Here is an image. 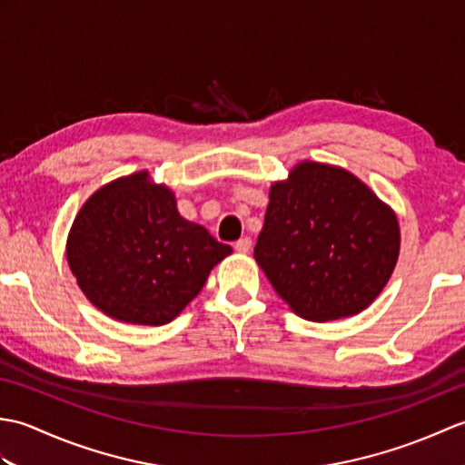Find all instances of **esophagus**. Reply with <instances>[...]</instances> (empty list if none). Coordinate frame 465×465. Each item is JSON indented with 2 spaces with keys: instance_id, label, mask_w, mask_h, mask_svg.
<instances>
[{
  "instance_id": "1",
  "label": "esophagus",
  "mask_w": 465,
  "mask_h": 465,
  "mask_svg": "<svg viewBox=\"0 0 465 465\" xmlns=\"http://www.w3.org/2000/svg\"><path fill=\"white\" fill-rule=\"evenodd\" d=\"M233 248H235V252H240V253H248L252 250V240L250 238H242V240L235 242Z\"/></svg>"
}]
</instances>
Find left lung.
Wrapping results in <instances>:
<instances>
[{"instance_id":"left-lung-1","label":"left lung","mask_w":465,"mask_h":465,"mask_svg":"<svg viewBox=\"0 0 465 465\" xmlns=\"http://www.w3.org/2000/svg\"><path fill=\"white\" fill-rule=\"evenodd\" d=\"M400 255V223L368 185L341 167L302 162L270 190L253 258L303 320L363 312Z\"/></svg>"}]
</instances>
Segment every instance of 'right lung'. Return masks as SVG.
Masks as SVG:
<instances>
[{"label":"right lung","mask_w":465,"mask_h":465,"mask_svg":"<svg viewBox=\"0 0 465 465\" xmlns=\"http://www.w3.org/2000/svg\"><path fill=\"white\" fill-rule=\"evenodd\" d=\"M65 250L85 298L135 325L170 323L232 253L182 217L173 192L147 172L100 187L77 212Z\"/></svg>","instance_id":"right-lung-1"}]
</instances>
